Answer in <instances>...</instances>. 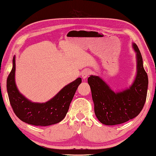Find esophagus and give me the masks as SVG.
<instances>
[{"label":"esophagus","mask_w":156,"mask_h":156,"mask_svg":"<svg viewBox=\"0 0 156 156\" xmlns=\"http://www.w3.org/2000/svg\"><path fill=\"white\" fill-rule=\"evenodd\" d=\"M90 74V71L89 69H84L82 72V77L83 79H86Z\"/></svg>","instance_id":"obj_1"}]
</instances>
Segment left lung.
<instances>
[{
  "label": "left lung",
  "instance_id": "1",
  "mask_svg": "<svg viewBox=\"0 0 156 156\" xmlns=\"http://www.w3.org/2000/svg\"><path fill=\"white\" fill-rule=\"evenodd\" d=\"M132 46L136 53V73L129 88L114 91L100 76L90 75L88 78L95 116L104 125H118L132 119L139 115L145 105L148 76L137 45L132 43Z\"/></svg>",
  "mask_w": 156,
  "mask_h": 156
}]
</instances>
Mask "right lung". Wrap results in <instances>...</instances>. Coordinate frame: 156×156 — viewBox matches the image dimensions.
<instances>
[{
  "label": "right lung",
  "instance_id": "add662e5",
  "mask_svg": "<svg viewBox=\"0 0 156 156\" xmlns=\"http://www.w3.org/2000/svg\"><path fill=\"white\" fill-rule=\"evenodd\" d=\"M16 56L13 67L7 80V90L11 106L20 119L30 125L48 126L59 123L66 117L71 101L81 78L65 86L58 93L46 102H33L20 92L16 83Z\"/></svg>",
  "mask_w": 156,
  "mask_h": 156
}]
</instances>
